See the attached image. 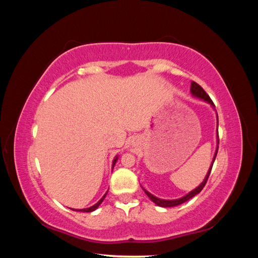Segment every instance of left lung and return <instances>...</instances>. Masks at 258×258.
Here are the masks:
<instances>
[{
    "instance_id": "obj_1",
    "label": "left lung",
    "mask_w": 258,
    "mask_h": 258,
    "mask_svg": "<svg viewBox=\"0 0 258 258\" xmlns=\"http://www.w3.org/2000/svg\"><path fill=\"white\" fill-rule=\"evenodd\" d=\"M190 93H191L192 97L198 98V99H200V100H204L205 102L209 103L211 106H212V107L214 108V104H213V102H212V100L210 99V97L208 96V93H207L204 89H202L201 86L198 85L197 83L191 82ZM214 110H215V108H214ZM216 119H217V129H216V143H217V145H216V150H215V153H214V156H213L212 163H211V166H210V168H209V170H208V173H207V175H206V177H205V179H204V182H202L199 186H197L196 188L192 189L191 191H189L187 195H185V196H183V197H181V198H178V199H172V200L160 199V198H158V197L154 196V195H152L150 191H147L145 188H143V187H142L144 192L147 195V197L150 198V199L154 202L155 205H157V206L162 207V208H172V207H176V206H179V205L184 204V202H186L187 200L191 199L192 197L196 196V195H198L202 189H204V187H205V185L207 184V181H208V178H209V175H210V173H211V170H212L213 163H214V160H215L216 155H217V151H218V116H217V113H216Z\"/></svg>"
}]
</instances>
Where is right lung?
Masks as SVG:
<instances>
[{
	"label": "right lung",
	"mask_w": 258,
	"mask_h": 258,
	"mask_svg": "<svg viewBox=\"0 0 258 258\" xmlns=\"http://www.w3.org/2000/svg\"><path fill=\"white\" fill-rule=\"evenodd\" d=\"M118 160V155L117 156H115V158H114V160H113V165H112V170H113V168H114V166H115V163H116V161ZM106 194H107V191L104 194V196L101 198L96 205H93L92 207H90V208H87V209H71V210H73V211H77V212H92V211H95V210H97L98 208H99V206L102 204V201L104 200V198H105V196H106Z\"/></svg>",
	"instance_id": "add662e5"
}]
</instances>
